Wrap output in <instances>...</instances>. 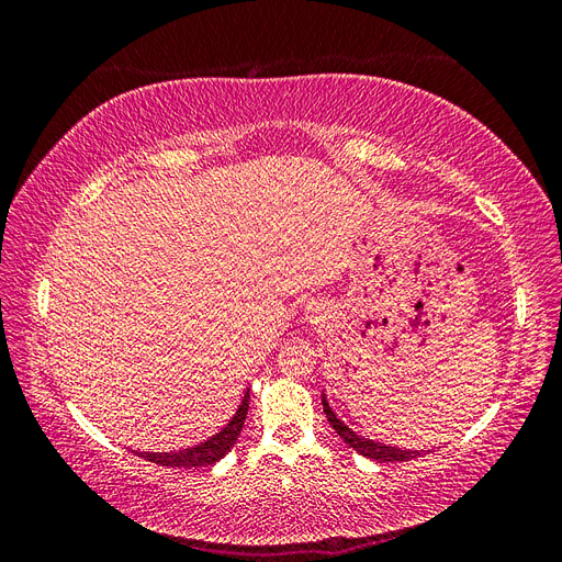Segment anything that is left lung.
<instances>
[{
	"label": "left lung",
	"instance_id": "1",
	"mask_svg": "<svg viewBox=\"0 0 562 562\" xmlns=\"http://www.w3.org/2000/svg\"><path fill=\"white\" fill-rule=\"evenodd\" d=\"M321 401H323V413H326V417H328V422L333 424V429L337 431V436L342 438L345 443H347L349 448H353L359 454L370 457V459H378V462H389V464H394V462H407V459H415V457L422 454V452H417V450L391 448V446L375 443V440H368V438L356 436L349 427H345V424L335 417V413L330 411V405H328L326 396H323Z\"/></svg>",
	"mask_w": 562,
	"mask_h": 562
}]
</instances>
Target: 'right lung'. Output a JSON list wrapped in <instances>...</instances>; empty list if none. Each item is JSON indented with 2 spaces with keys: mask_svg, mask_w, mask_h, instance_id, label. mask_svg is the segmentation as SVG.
<instances>
[{
  "mask_svg": "<svg viewBox=\"0 0 562 562\" xmlns=\"http://www.w3.org/2000/svg\"><path fill=\"white\" fill-rule=\"evenodd\" d=\"M248 398L250 394L244 396L239 411L232 417V422L227 427L215 434L213 438H209L206 443H201L196 448L190 450H180V452H140V457H145L147 462H155L159 467H184V469H194V467H209L215 464L217 459H223L236 443V438H239L241 429H244V422L248 415Z\"/></svg>",
  "mask_w": 562,
  "mask_h": 562,
  "instance_id": "add662e5",
  "label": "right lung"
}]
</instances>
